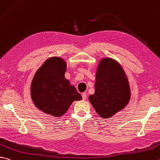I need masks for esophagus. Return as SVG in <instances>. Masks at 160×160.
<instances>
[{
    "mask_svg": "<svg viewBox=\"0 0 160 160\" xmlns=\"http://www.w3.org/2000/svg\"><path fill=\"white\" fill-rule=\"evenodd\" d=\"M82 97L83 100H86V98H87V94H86V93H82Z\"/></svg>",
    "mask_w": 160,
    "mask_h": 160,
    "instance_id": "1",
    "label": "esophagus"
}]
</instances>
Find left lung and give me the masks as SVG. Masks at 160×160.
<instances>
[{"label":"left lung","instance_id":"1","mask_svg":"<svg viewBox=\"0 0 160 160\" xmlns=\"http://www.w3.org/2000/svg\"><path fill=\"white\" fill-rule=\"evenodd\" d=\"M131 92L128 80L120 63L111 58H103L96 73L95 92L89 100L96 112L109 118L129 103Z\"/></svg>","mask_w":160,"mask_h":160}]
</instances>
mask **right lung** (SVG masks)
<instances>
[{
    "instance_id": "1",
    "label": "right lung",
    "mask_w": 160,
    "mask_h": 160,
    "mask_svg": "<svg viewBox=\"0 0 160 160\" xmlns=\"http://www.w3.org/2000/svg\"><path fill=\"white\" fill-rule=\"evenodd\" d=\"M66 63L62 58H49L38 69L32 80L31 96L38 108L46 114L61 117L74 101L82 99L64 75Z\"/></svg>"
}]
</instances>
